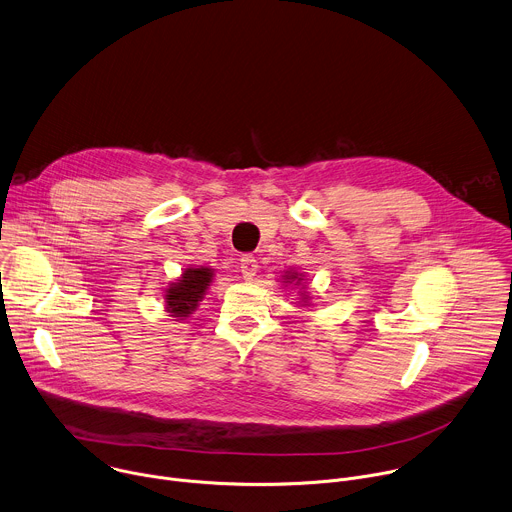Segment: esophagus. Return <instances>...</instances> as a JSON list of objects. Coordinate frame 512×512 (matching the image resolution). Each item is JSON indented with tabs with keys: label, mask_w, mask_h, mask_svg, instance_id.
I'll list each match as a JSON object with an SVG mask.
<instances>
[{
	"label": "esophagus",
	"mask_w": 512,
	"mask_h": 512,
	"mask_svg": "<svg viewBox=\"0 0 512 512\" xmlns=\"http://www.w3.org/2000/svg\"><path fill=\"white\" fill-rule=\"evenodd\" d=\"M240 270H242V278L244 280H254L256 272H258V262L254 256L246 254L240 258Z\"/></svg>",
	"instance_id": "esophagus-1"
}]
</instances>
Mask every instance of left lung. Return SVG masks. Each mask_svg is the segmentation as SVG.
<instances>
[{
	"label": "left lung",
	"instance_id": "left-lung-1",
	"mask_svg": "<svg viewBox=\"0 0 512 512\" xmlns=\"http://www.w3.org/2000/svg\"><path fill=\"white\" fill-rule=\"evenodd\" d=\"M282 282H284L286 286H290V290H292V288H298V296H300V298H298V304L311 306V298H313V296L304 290V288H306V274L288 268V270H284V274H282Z\"/></svg>",
	"mask_w": 512,
	"mask_h": 512
}]
</instances>
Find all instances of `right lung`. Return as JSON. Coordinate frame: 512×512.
I'll list each match as a JSON object with an SVG mask.
<instances>
[{
	"label": "right lung",
	"instance_id": "right-lung-1",
	"mask_svg": "<svg viewBox=\"0 0 512 512\" xmlns=\"http://www.w3.org/2000/svg\"><path fill=\"white\" fill-rule=\"evenodd\" d=\"M216 270L212 266H189L179 278L163 288L165 313L173 321H185L197 311L199 302L206 298Z\"/></svg>",
	"mask_w": 512,
	"mask_h": 512
}]
</instances>
